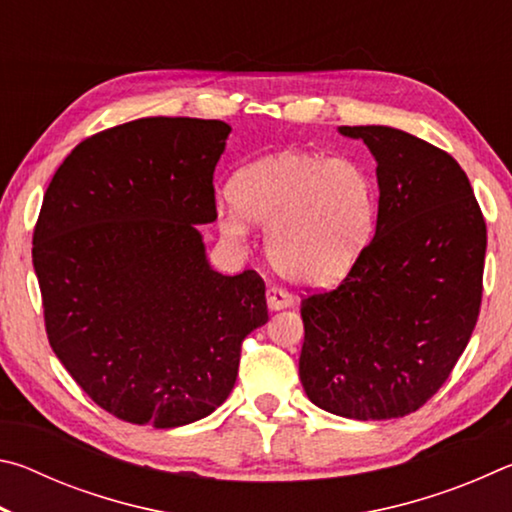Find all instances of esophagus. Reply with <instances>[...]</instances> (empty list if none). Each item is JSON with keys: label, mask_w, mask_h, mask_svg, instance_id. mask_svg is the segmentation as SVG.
I'll list each match as a JSON object with an SVG mask.
<instances>
[{"label": "esophagus", "mask_w": 512, "mask_h": 512, "mask_svg": "<svg viewBox=\"0 0 512 512\" xmlns=\"http://www.w3.org/2000/svg\"><path fill=\"white\" fill-rule=\"evenodd\" d=\"M266 302H268V309H271V311H280V309L291 307L293 305V298L289 296L287 291L268 287L266 289Z\"/></svg>", "instance_id": "1"}]
</instances>
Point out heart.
I'll use <instances>...</instances> for the list:
<instances>
[{
  "label": "heart",
  "instance_id": "1",
  "mask_svg": "<svg viewBox=\"0 0 512 512\" xmlns=\"http://www.w3.org/2000/svg\"><path fill=\"white\" fill-rule=\"evenodd\" d=\"M219 228L244 241L266 225V253L277 275L300 287L336 284L359 262L375 228L377 194L363 164L336 155L282 151L241 169Z\"/></svg>",
  "mask_w": 512,
  "mask_h": 512
}]
</instances>
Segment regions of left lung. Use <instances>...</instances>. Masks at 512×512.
<instances>
[{"label": "left lung", "mask_w": 512, "mask_h": 512, "mask_svg": "<svg viewBox=\"0 0 512 512\" xmlns=\"http://www.w3.org/2000/svg\"><path fill=\"white\" fill-rule=\"evenodd\" d=\"M339 133L377 162V230L339 289L302 300L300 381L341 418H402L445 384L470 341L485 221L449 153L391 126Z\"/></svg>", "instance_id": "obj_1"}]
</instances>
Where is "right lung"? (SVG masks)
<instances>
[{
	"mask_svg": "<svg viewBox=\"0 0 512 512\" xmlns=\"http://www.w3.org/2000/svg\"><path fill=\"white\" fill-rule=\"evenodd\" d=\"M232 128L146 117L67 155L33 232L51 350L101 409L173 429L228 400L241 341L268 320L255 271L221 275L196 225L216 219Z\"/></svg>",
	"mask_w": 512,
	"mask_h": 512,
	"instance_id": "add662e5",
	"label": "right lung"
}]
</instances>
